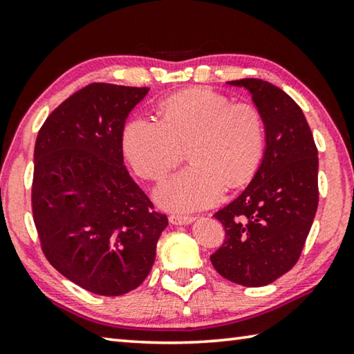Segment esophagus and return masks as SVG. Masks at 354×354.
Wrapping results in <instances>:
<instances>
[{"instance_id":"esophagus-1","label":"esophagus","mask_w":354,"mask_h":354,"mask_svg":"<svg viewBox=\"0 0 354 354\" xmlns=\"http://www.w3.org/2000/svg\"><path fill=\"white\" fill-rule=\"evenodd\" d=\"M169 220H170V223L171 225H190L192 221H194L195 218L194 217H190V215H183V214H171L170 217H169Z\"/></svg>"}]
</instances>
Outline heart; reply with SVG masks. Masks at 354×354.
<instances>
[{"label":"heart","mask_w":354,"mask_h":354,"mask_svg":"<svg viewBox=\"0 0 354 354\" xmlns=\"http://www.w3.org/2000/svg\"><path fill=\"white\" fill-rule=\"evenodd\" d=\"M160 122L134 117L123 129V151L137 175L160 179L187 148L190 165L154 190L159 206L195 211L214 205L226 185L253 176L263 149V123L256 107L230 104L206 88H187L162 101Z\"/></svg>","instance_id":"heart-1"}]
</instances>
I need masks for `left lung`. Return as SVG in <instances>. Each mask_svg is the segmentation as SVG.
Returning <instances> with one entry per match:
<instances>
[{"instance_id": "left-lung-1", "label": "left lung", "mask_w": 354, "mask_h": 354, "mask_svg": "<svg viewBox=\"0 0 354 354\" xmlns=\"http://www.w3.org/2000/svg\"><path fill=\"white\" fill-rule=\"evenodd\" d=\"M248 91L266 148L251 183L214 217L226 239L211 256L221 277L245 287L273 283L295 266L319 206V153L303 111L272 82H226Z\"/></svg>"}]
</instances>
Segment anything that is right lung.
<instances>
[{"mask_svg":"<svg viewBox=\"0 0 354 354\" xmlns=\"http://www.w3.org/2000/svg\"><path fill=\"white\" fill-rule=\"evenodd\" d=\"M147 87L91 84L56 107L34 148L32 214L56 270L97 295L118 297L151 270L169 225L123 165V129Z\"/></svg>","mask_w":354,"mask_h":354,"instance_id":"add662e5","label":"right lung"}]
</instances>
